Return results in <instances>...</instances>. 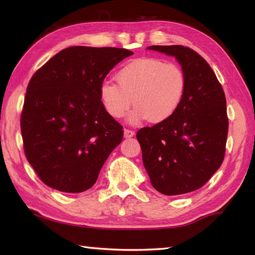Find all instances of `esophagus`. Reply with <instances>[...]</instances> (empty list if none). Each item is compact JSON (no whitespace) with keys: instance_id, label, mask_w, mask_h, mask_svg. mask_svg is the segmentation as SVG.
<instances>
[{"instance_id":"obj_1","label":"esophagus","mask_w":255,"mask_h":255,"mask_svg":"<svg viewBox=\"0 0 255 255\" xmlns=\"http://www.w3.org/2000/svg\"><path fill=\"white\" fill-rule=\"evenodd\" d=\"M135 135V132L132 130H129V129H124V136L125 138H131Z\"/></svg>"}]
</instances>
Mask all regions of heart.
Returning <instances> with one entry per match:
<instances>
[{
    "label": "heart",
    "mask_w": 255,
    "mask_h": 255,
    "mask_svg": "<svg viewBox=\"0 0 255 255\" xmlns=\"http://www.w3.org/2000/svg\"><path fill=\"white\" fill-rule=\"evenodd\" d=\"M117 83L102 82L99 96L112 118H123L135 108L128 123L139 125L166 122L179 109L187 89L183 71L175 64L157 58H138L124 65L116 74Z\"/></svg>",
    "instance_id": "obj_1"
}]
</instances>
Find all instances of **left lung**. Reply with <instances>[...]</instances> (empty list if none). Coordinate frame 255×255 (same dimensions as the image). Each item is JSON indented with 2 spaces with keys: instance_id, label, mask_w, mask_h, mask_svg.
Here are the masks:
<instances>
[{
  "instance_id": "8db88e82",
  "label": "left lung",
  "mask_w": 255,
  "mask_h": 255,
  "mask_svg": "<svg viewBox=\"0 0 255 255\" xmlns=\"http://www.w3.org/2000/svg\"><path fill=\"white\" fill-rule=\"evenodd\" d=\"M181 65L187 89L166 122L138 130L143 163L158 192L178 196L201 188L221 167L228 132L226 98L209 64L188 47L149 46Z\"/></svg>"
}]
</instances>
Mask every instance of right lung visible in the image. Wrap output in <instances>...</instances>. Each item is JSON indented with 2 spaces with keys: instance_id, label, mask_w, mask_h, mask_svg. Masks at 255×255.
<instances>
[{
  "instance_id": "right-lung-1",
  "label": "right lung",
  "mask_w": 255,
  "mask_h": 255,
  "mask_svg": "<svg viewBox=\"0 0 255 255\" xmlns=\"http://www.w3.org/2000/svg\"><path fill=\"white\" fill-rule=\"evenodd\" d=\"M133 53L73 46L34 73L27 88L21 133L30 165L48 187L79 193L97 182L124 130L106 111L99 89L112 68Z\"/></svg>"
}]
</instances>
